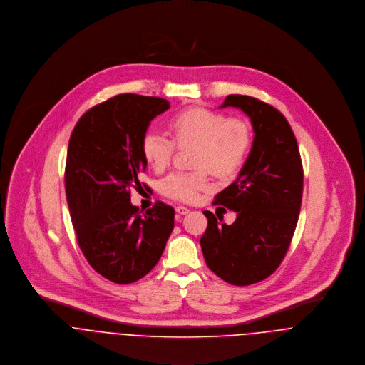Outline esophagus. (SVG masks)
Returning a JSON list of instances; mask_svg holds the SVG:
<instances>
[{"label": "esophagus", "mask_w": 365, "mask_h": 365, "mask_svg": "<svg viewBox=\"0 0 365 365\" xmlns=\"http://www.w3.org/2000/svg\"><path fill=\"white\" fill-rule=\"evenodd\" d=\"M189 211H190V210H189L187 207H185V205H178V207H176V212L180 214V215H186Z\"/></svg>", "instance_id": "34e87169"}]
</instances>
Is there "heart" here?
<instances>
[{
  "instance_id": "obj_1",
  "label": "heart",
  "mask_w": 365,
  "mask_h": 365,
  "mask_svg": "<svg viewBox=\"0 0 365 365\" xmlns=\"http://www.w3.org/2000/svg\"><path fill=\"white\" fill-rule=\"evenodd\" d=\"M172 141L158 131H147L141 140V154L154 170H163L175 145H195L193 172H172L161 180V192L179 202H196L210 189L207 168L218 176L237 173L247 158L252 145L250 125L242 119L205 108H190L176 113L168 122Z\"/></svg>"
}]
</instances>
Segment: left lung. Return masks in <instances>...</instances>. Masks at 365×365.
<instances>
[{"mask_svg": "<svg viewBox=\"0 0 365 365\" xmlns=\"http://www.w3.org/2000/svg\"><path fill=\"white\" fill-rule=\"evenodd\" d=\"M249 116L253 144L234 183L214 204L237 212L234 224L202 211L204 260L211 272L232 285H250L276 272L292 240L304 186V170L292 128L272 105L246 95H228L221 108Z\"/></svg>", "mask_w": 365, "mask_h": 365, "instance_id": "8db88e82", "label": "left lung"}]
</instances>
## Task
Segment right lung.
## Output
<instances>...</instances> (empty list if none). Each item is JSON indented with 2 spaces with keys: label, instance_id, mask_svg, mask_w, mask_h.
<instances>
[{
  "label": "right lung",
  "instance_id": "1",
  "mask_svg": "<svg viewBox=\"0 0 365 365\" xmlns=\"http://www.w3.org/2000/svg\"><path fill=\"white\" fill-rule=\"evenodd\" d=\"M169 109L163 98L123 93L82 115L68 143L66 196L77 241L95 272L116 284L148 274L173 230L175 210L157 202L145 212L130 202L143 189L141 140Z\"/></svg>",
  "mask_w": 365,
  "mask_h": 365
}]
</instances>
